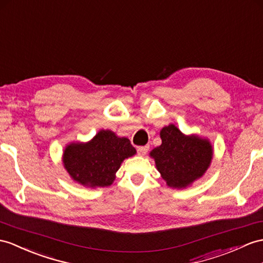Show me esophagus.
<instances>
[{
    "label": "esophagus",
    "instance_id": "esophagus-1",
    "mask_svg": "<svg viewBox=\"0 0 263 263\" xmlns=\"http://www.w3.org/2000/svg\"><path fill=\"white\" fill-rule=\"evenodd\" d=\"M148 149H149V146L148 145L139 146L138 148H137V152H138V154H139L140 156H144V155H146L147 152H148Z\"/></svg>",
    "mask_w": 263,
    "mask_h": 263
}]
</instances>
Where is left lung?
<instances>
[{
	"instance_id": "1",
	"label": "left lung",
	"mask_w": 263,
	"mask_h": 263,
	"mask_svg": "<svg viewBox=\"0 0 263 263\" xmlns=\"http://www.w3.org/2000/svg\"><path fill=\"white\" fill-rule=\"evenodd\" d=\"M159 136L162 145L149 156L167 186L186 189L205 174L213 159L210 139L196 134L185 135L174 124L163 127Z\"/></svg>"
}]
</instances>
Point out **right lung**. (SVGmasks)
<instances>
[{
    "instance_id": "right-lung-1",
    "label": "right lung",
    "mask_w": 263,
    "mask_h": 263,
    "mask_svg": "<svg viewBox=\"0 0 263 263\" xmlns=\"http://www.w3.org/2000/svg\"><path fill=\"white\" fill-rule=\"evenodd\" d=\"M136 154L127 137L101 129L89 142H72L62 154V164L69 176L85 187L110 186L121 163Z\"/></svg>"
}]
</instances>
